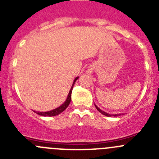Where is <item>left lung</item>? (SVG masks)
<instances>
[{
    "instance_id": "8db88e82",
    "label": "left lung",
    "mask_w": 159,
    "mask_h": 159,
    "mask_svg": "<svg viewBox=\"0 0 159 159\" xmlns=\"http://www.w3.org/2000/svg\"><path fill=\"white\" fill-rule=\"evenodd\" d=\"M94 106H95V108H97V110L99 112H101V113L102 114V115H105V116H108V117H111V116H118V115H121V114H118V115H117V114H115V115H110V114H108V113H107V112H105V111H102V110H101L100 108H98V107L97 106V105H94Z\"/></svg>"
}]
</instances>
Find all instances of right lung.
I'll return each instance as SVG.
<instances>
[{"instance_id": "add662e5", "label": "right lung", "mask_w": 159, "mask_h": 159, "mask_svg": "<svg viewBox=\"0 0 159 159\" xmlns=\"http://www.w3.org/2000/svg\"><path fill=\"white\" fill-rule=\"evenodd\" d=\"M78 78V77H77L76 78H75V80H74V82L73 84H72V86H71V89H70L69 93H68V98H67L66 101H65V102H64L63 104H62L61 106L57 107V108H55V109H53L51 111H45V112H39V111H34V112H36L38 115H41V116H49V117H51V116H55V115H59V114H61V112H63L67 108H68V106L69 105L70 102V100H71V92H72V89H73V86L74 84H75V81H77V79Z\"/></svg>"}]
</instances>
